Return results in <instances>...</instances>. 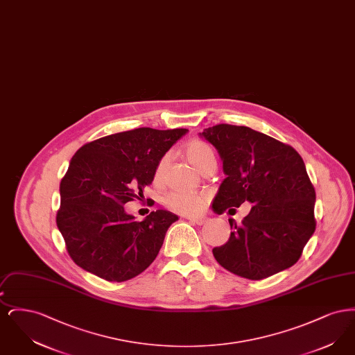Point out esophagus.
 Returning <instances> with one entry per match:
<instances>
[{
	"label": "esophagus",
	"instance_id": "obj_1",
	"mask_svg": "<svg viewBox=\"0 0 355 355\" xmlns=\"http://www.w3.org/2000/svg\"><path fill=\"white\" fill-rule=\"evenodd\" d=\"M187 220H190L191 223H196V225H203L207 220L205 217H187Z\"/></svg>",
	"mask_w": 355,
	"mask_h": 355
}]
</instances>
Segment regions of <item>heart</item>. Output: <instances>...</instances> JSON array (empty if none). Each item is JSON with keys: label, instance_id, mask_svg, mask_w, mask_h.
I'll list each match as a JSON object with an SVG mask.
<instances>
[{"label": "heart", "instance_id": "b5f03b06", "mask_svg": "<svg viewBox=\"0 0 355 355\" xmlns=\"http://www.w3.org/2000/svg\"><path fill=\"white\" fill-rule=\"evenodd\" d=\"M185 155L187 161L198 171L202 169L206 164L216 161L213 149L206 142L200 139H194L186 145ZM166 166H168V157L165 155L157 164V168L154 171L155 181L162 180ZM164 202L170 210L175 213L191 216L198 213L202 209L205 196L197 194V193H187V191H171L165 197Z\"/></svg>", "mask_w": 355, "mask_h": 355}]
</instances>
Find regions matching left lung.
<instances>
[{
  "label": "left lung",
  "mask_w": 355,
  "mask_h": 355,
  "mask_svg": "<svg viewBox=\"0 0 355 355\" xmlns=\"http://www.w3.org/2000/svg\"><path fill=\"white\" fill-rule=\"evenodd\" d=\"M200 135L217 149L226 174L213 211L229 209L232 214V207L253 205L241 225L229 220L234 230L225 245L213 249L217 262L248 279L291 268L315 230V190L302 157L248 126L220 123Z\"/></svg>",
  "instance_id": "8db88e82"
}]
</instances>
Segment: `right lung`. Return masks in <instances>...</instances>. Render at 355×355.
Listing matches in <instances>:
<instances>
[{"label":"right lung","instance_id":"1","mask_svg":"<svg viewBox=\"0 0 355 355\" xmlns=\"http://www.w3.org/2000/svg\"><path fill=\"white\" fill-rule=\"evenodd\" d=\"M186 133L138 128L98 138L73 155L60 184L57 226L76 265L112 282L150 266L178 217L157 210L138 222L123 205L152 184L159 159Z\"/></svg>","mask_w":355,"mask_h":355}]
</instances>
